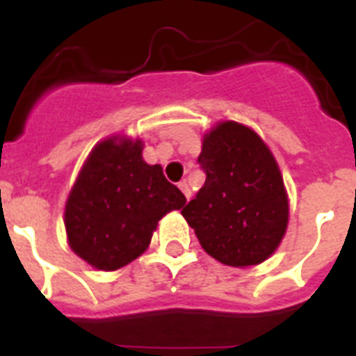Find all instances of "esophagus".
Returning a JSON list of instances; mask_svg holds the SVG:
<instances>
[{"mask_svg": "<svg viewBox=\"0 0 356 356\" xmlns=\"http://www.w3.org/2000/svg\"><path fill=\"white\" fill-rule=\"evenodd\" d=\"M178 187H180V191H181V193H184V196L188 200V197H191V194H193V193H191V188H188L187 181H180V184H178Z\"/></svg>", "mask_w": 356, "mask_h": 356, "instance_id": "esophagus-1", "label": "esophagus"}]
</instances>
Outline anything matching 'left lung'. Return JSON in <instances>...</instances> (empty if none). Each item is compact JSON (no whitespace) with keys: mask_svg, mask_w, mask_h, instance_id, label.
I'll return each instance as SVG.
<instances>
[{"mask_svg":"<svg viewBox=\"0 0 356 356\" xmlns=\"http://www.w3.org/2000/svg\"><path fill=\"white\" fill-rule=\"evenodd\" d=\"M197 163L205 185L181 216L203 250L234 267L271 257L287 229L289 203L269 147L253 130L226 121L205 135Z\"/></svg>","mask_w":356,"mask_h":356,"instance_id":"1","label":"left lung"}]
</instances>
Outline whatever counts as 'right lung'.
<instances>
[{
  "label": "right lung",
  "instance_id": "add662e5",
  "mask_svg": "<svg viewBox=\"0 0 356 356\" xmlns=\"http://www.w3.org/2000/svg\"><path fill=\"white\" fill-rule=\"evenodd\" d=\"M185 201L159 163L144 162L140 140H103L69 194V246L96 269L115 271L146 251L156 222Z\"/></svg>",
  "mask_w": 356,
  "mask_h": 356
}]
</instances>
